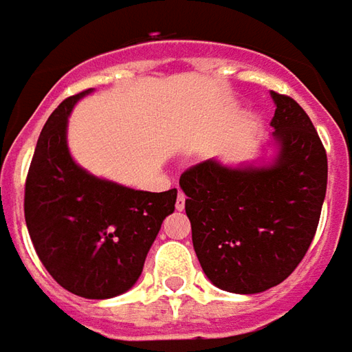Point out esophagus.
<instances>
[{"label":"esophagus","instance_id":"34e87169","mask_svg":"<svg viewBox=\"0 0 352 352\" xmlns=\"http://www.w3.org/2000/svg\"><path fill=\"white\" fill-rule=\"evenodd\" d=\"M176 209H178V211H184V209H186V195H184V192H178V197H176Z\"/></svg>","mask_w":352,"mask_h":352}]
</instances>
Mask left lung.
I'll use <instances>...</instances> for the list:
<instances>
[{
	"label": "left lung",
	"instance_id": "left-lung-1",
	"mask_svg": "<svg viewBox=\"0 0 352 352\" xmlns=\"http://www.w3.org/2000/svg\"><path fill=\"white\" fill-rule=\"evenodd\" d=\"M271 120L280 143L267 168H226L204 160L182 172L193 250L214 287L256 294L298 267L320 223L327 155L308 114L294 98L271 93Z\"/></svg>",
	"mask_w": 352,
	"mask_h": 352
}]
</instances>
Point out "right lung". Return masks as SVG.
Instances as JSON below:
<instances>
[{"mask_svg": "<svg viewBox=\"0 0 352 352\" xmlns=\"http://www.w3.org/2000/svg\"><path fill=\"white\" fill-rule=\"evenodd\" d=\"M89 91L65 98L42 127L25 182V221L54 280L77 296L102 300L135 285L178 192L124 188L73 162L67 116Z\"/></svg>", "mask_w": 352, "mask_h": 352, "instance_id": "1", "label": "right lung"}]
</instances>
